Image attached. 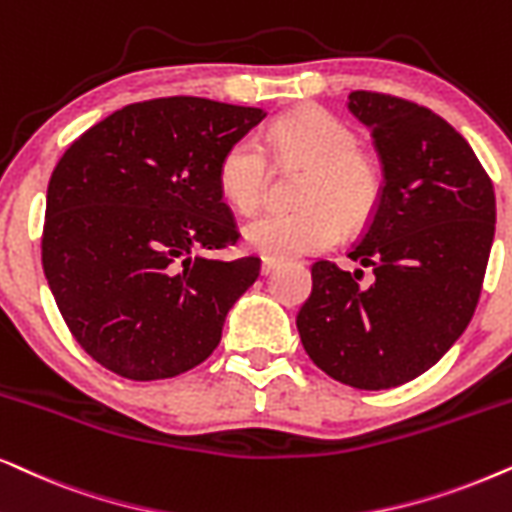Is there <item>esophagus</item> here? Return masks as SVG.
<instances>
[{
	"label": "esophagus",
	"mask_w": 512,
	"mask_h": 512,
	"mask_svg": "<svg viewBox=\"0 0 512 512\" xmlns=\"http://www.w3.org/2000/svg\"><path fill=\"white\" fill-rule=\"evenodd\" d=\"M277 261H270V258H263V263H261V272L263 275H270V272H275L277 270Z\"/></svg>",
	"instance_id": "1"
}]
</instances>
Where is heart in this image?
Masks as SVG:
<instances>
[{
	"instance_id": "b5f03b06",
	"label": "heart",
	"mask_w": 512,
	"mask_h": 512,
	"mask_svg": "<svg viewBox=\"0 0 512 512\" xmlns=\"http://www.w3.org/2000/svg\"><path fill=\"white\" fill-rule=\"evenodd\" d=\"M265 143L277 167H303L294 211H265L244 225L251 251L291 261L334 247L343 230H362L381 204L383 178L374 157L357 148V134L329 112L298 110L270 124ZM272 164L256 138H237L218 162V190L242 214L258 209Z\"/></svg>"
}]
</instances>
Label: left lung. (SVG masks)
<instances>
[{"label": "left lung", "mask_w": 512, "mask_h": 512, "mask_svg": "<svg viewBox=\"0 0 512 512\" xmlns=\"http://www.w3.org/2000/svg\"><path fill=\"white\" fill-rule=\"evenodd\" d=\"M348 110L371 129L383 164L381 204L348 254L374 280L317 261L296 327L324 374L386 390L428 371L466 331L496 197L466 138L433 110L374 91H353Z\"/></svg>", "instance_id": "1"}]
</instances>
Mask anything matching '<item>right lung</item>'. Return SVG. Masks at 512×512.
<instances>
[{"mask_svg": "<svg viewBox=\"0 0 512 512\" xmlns=\"http://www.w3.org/2000/svg\"><path fill=\"white\" fill-rule=\"evenodd\" d=\"M263 117L209 98H155L112 112L56 164L44 275L72 336L105 369L171 378L221 343L261 261L211 256L240 240L218 162Z\"/></svg>", "mask_w": 512, "mask_h": 512, "instance_id": "right-lung-1", "label": "right lung"}]
</instances>
